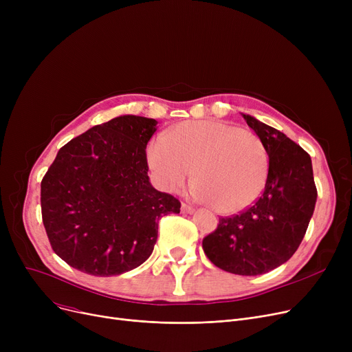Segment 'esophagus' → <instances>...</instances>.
<instances>
[{
	"label": "esophagus",
	"mask_w": 352,
	"mask_h": 352,
	"mask_svg": "<svg viewBox=\"0 0 352 352\" xmlns=\"http://www.w3.org/2000/svg\"><path fill=\"white\" fill-rule=\"evenodd\" d=\"M181 212L182 214H194L195 208L188 206V204H184V202H182V204H181Z\"/></svg>",
	"instance_id": "1"
}]
</instances>
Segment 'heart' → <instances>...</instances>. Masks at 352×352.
Here are the masks:
<instances>
[{"instance_id": "heart-1", "label": "heart", "mask_w": 352, "mask_h": 352, "mask_svg": "<svg viewBox=\"0 0 352 352\" xmlns=\"http://www.w3.org/2000/svg\"><path fill=\"white\" fill-rule=\"evenodd\" d=\"M146 160L160 186L181 190L195 170L194 194L219 214H236L261 197L270 168L264 142L221 121H186L155 137Z\"/></svg>"}]
</instances>
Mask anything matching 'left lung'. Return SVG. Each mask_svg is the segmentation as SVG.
<instances>
[{
	"label": "left lung",
	"mask_w": 352,
	"mask_h": 352,
	"mask_svg": "<svg viewBox=\"0 0 352 352\" xmlns=\"http://www.w3.org/2000/svg\"><path fill=\"white\" fill-rule=\"evenodd\" d=\"M264 142L270 168L263 195L247 211L219 218L202 248L218 268L261 275L287 263L300 247L317 202L311 157L302 148L255 117L243 114Z\"/></svg>",
	"instance_id": "8db88e82"
}]
</instances>
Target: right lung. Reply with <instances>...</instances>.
I'll return each instance as SVG.
<instances>
[{"mask_svg":"<svg viewBox=\"0 0 352 352\" xmlns=\"http://www.w3.org/2000/svg\"><path fill=\"white\" fill-rule=\"evenodd\" d=\"M154 118L121 116L71 140L41 182L43 223L50 244L72 268L120 275L153 254L158 219L181 204L157 191L145 148Z\"/></svg>","mask_w":352,"mask_h":352,"instance_id":"right-lung-1","label":"right lung"}]
</instances>
